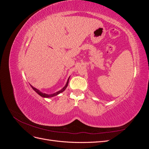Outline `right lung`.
<instances>
[{"label":"right lung","mask_w":149,"mask_h":149,"mask_svg":"<svg viewBox=\"0 0 149 149\" xmlns=\"http://www.w3.org/2000/svg\"><path fill=\"white\" fill-rule=\"evenodd\" d=\"M69 79H70V78H68V81H67V83H66V85H65V86L61 90H60V91H58V92H56V93H54V94H45V93H42V92H40L38 89H36L35 88L33 87L32 86H31V85H30V86H31V87L33 88V89L34 90V91H35L36 93H37L39 94L40 96H41L42 97H51L55 96L58 95V94H60V93H62L63 91H65V89H66V87L68 86V84Z\"/></svg>","instance_id":"1"}]
</instances>
